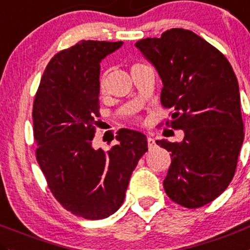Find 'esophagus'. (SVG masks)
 Returning a JSON list of instances; mask_svg holds the SVG:
<instances>
[{
	"mask_svg": "<svg viewBox=\"0 0 250 250\" xmlns=\"http://www.w3.org/2000/svg\"><path fill=\"white\" fill-rule=\"evenodd\" d=\"M154 144H156V142H154V139H152V137H147V145H148L149 149L154 146Z\"/></svg>",
	"mask_w": 250,
	"mask_h": 250,
	"instance_id": "obj_1",
	"label": "esophagus"
}]
</instances>
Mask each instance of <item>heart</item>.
<instances>
[{"label": "heart", "mask_w": 250, "mask_h": 250, "mask_svg": "<svg viewBox=\"0 0 250 250\" xmlns=\"http://www.w3.org/2000/svg\"><path fill=\"white\" fill-rule=\"evenodd\" d=\"M104 91H105V81H104V77L102 76L101 80H99V92L104 93Z\"/></svg>", "instance_id": "b5f03b06"}]
</instances>
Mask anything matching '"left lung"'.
I'll return each mask as SVG.
<instances>
[{
	"label": "left lung",
	"instance_id": "left-lung-1",
	"mask_svg": "<svg viewBox=\"0 0 250 250\" xmlns=\"http://www.w3.org/2000/svg\"><path fill=\"white\" fill-rule=\"evenodd\" d=\"M135 45L162 78L161 104L173 111V120L166 125L185 132L182 142L157 141L172 157L163 187L178 205L201 208L220 196L233 179L243 144L233 68L220 50L182 28Z\"/></svg>",
	"mask_w": 250,
	"mask_h": 250
}]
</instances>
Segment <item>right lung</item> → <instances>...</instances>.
Here are the masks:
<instances>
[{
  "mask_svg": "<svg viewBox=\"0 0 250 250\" xmlns=\"http://www.w3.org/2000/svg\"><path fill=\"white\" fill-rule=\"evenodd\" d=\"M123 42L81 40L61 50L42 73L33 104L35 156L63 208L102 220L125 199L130 177L147 151L144 134L118 131L109 151L92 146L99 121L101 61Z\"/></svg>",
  "mask_w": 250,
  "mask_h": 250,
  "instance_id": "right-lung-1",
  "label": "right lung"
}]
</instances>
